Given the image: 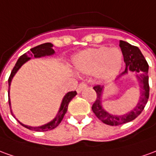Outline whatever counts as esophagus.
Listing matches in <instances>:
<instances>
[{"instance_id": "esophagus-1", "label": "esophagus", "mask_w": 156, "mask_h": 156, "mask_svg": "<svg viewBox=\"0 0 156 156\" xmlns=\"http://www.w3.org/2000/svg\"><path fill=\"white\" fill-rule=\"evenodd\" d=\"M86 87H87L86 83H81L78 86V88H77V92H78V93H81L82 91L85 89Z\"/></svg>"}]
</instances>
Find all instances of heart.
Instances as JSON below:
<instances>
[{"label": "heart", "instance_id": "b5f03b06", "mask_svg": "<svg viewBox=\"0 0 156 156\" xmlns=\"http://www.w3.org/2000/svg\"><path fill=\"white\" fill-rule=\"evenodd\" d=\"M73 63L78 73L94 74L100 79L106 80L114 78L121 70L122 54L117 48H89L75 55Z\"/></svg>", "mask_w": 156, "mask_h": 156}]
</instances>
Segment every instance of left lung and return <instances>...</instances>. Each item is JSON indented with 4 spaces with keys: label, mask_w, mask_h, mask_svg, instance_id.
Listing matches in <instances>:
<instances>
[{
    "label": "left lung",
    "mask_w": 156,
    "mask_h": 156,
    "mask_svg": "<svg viewBox=\"0 0 156 156\" xmlns=\"http://www.w3.org/2000/svg\"><path fill=\"white\" fill-rule=\"evenodd\" d=\"M119 46L123 55L126 67H125V71L117 78H119L122 75L127 74L129 71L136 73V78L139 82V85L140 88V96L138 104L130 112L122 115H113L106 112L102 106V94L104 91V85L94 86V89L97 94V98L92 105V111L101 122L110 126H118L134 120L143 112L145 105L148 102V99L150 95L149 75H148L149 65L140 51V50L137 46L132 45L123 40H120Z\"/></svg>",
    "instance_id": "left-lung-1"
}]
</instances>
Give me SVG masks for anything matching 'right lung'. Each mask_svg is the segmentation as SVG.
<instances>
[{
	"label": "right lung",
	"instance_id": "add662e5",
	"mask_svg": "<svg viewBox=\"0 0 156 156\" xmlns=\"http://www.w3.org/2000/svg\"><path fill=\"white\" fill-rule=\"evenodd\" d=\"M53 44L51 43H44V44H40L38 46H35V47L30 49L31 51H28L27 53H25L23 55H21L19 57V59L17 60V63L15 64L13 69L11 73V75H10L9 79H8V85H9V89H8V97H9V105L10 109H12L11 107V101H10V86H11V83H12V78L15 76V74L17 73V72L19 69L20 67L24 64L25 62H27L28 61L31 59L32 57H34V58H40V57H43V56H49V55H52L55 54V51L53 50ZM77 94V92L76 91H71V92H68L65 94V96L63 97L62 101L61 103V105H60L59 111H58V113L56 114V116L53 120H51V122H49L48 123L44 124L42 126H40V127H31V126H28V125H25V124L20 122L18 120V122L23 125V127H25L26 128H28L29 130H34V131L37 132H44L48 131V130H51V129H54L55 127H56L62 122V120L63 119L64 117V115L66 114V112L67 111V107H68V104L73 99V97L76 96ZM11 113L12 115L14 116L13 113H12V111L11 110ZM15 117V116H14Z\"/></svg>",
	"mask_w": 156,
	"mask_h": 156
}]
</instances>
